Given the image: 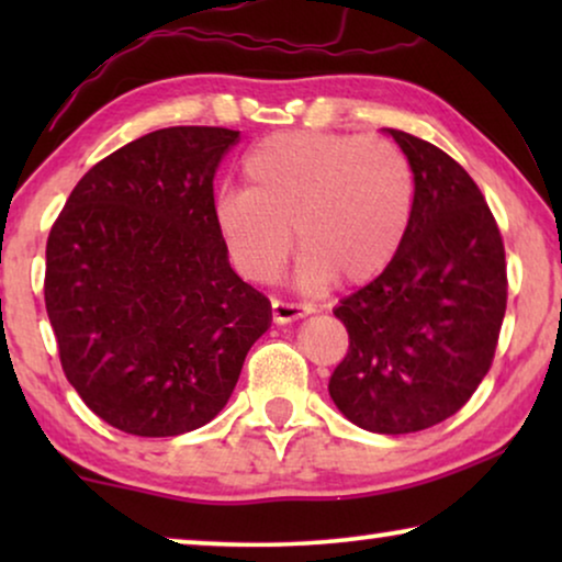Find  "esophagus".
<instances>
[{
	"label": "esophagus",
	"instance_id": "34e87169",
	"mask_svg": "<svg viewBox=\"0 0 562 562\" xmlns=\"http://www.w3.org/2000/svg\"><path fill=\"white\" fill-rule=\"evenodd\" d=\"M271 312H273V322H279V325H289V322L302 319V317H306V314H312L314 306L312 304L281 302V299H273Z\"/></svg>",
	"mask_w": 562,
	"mask_h": 562
}]
</instances>
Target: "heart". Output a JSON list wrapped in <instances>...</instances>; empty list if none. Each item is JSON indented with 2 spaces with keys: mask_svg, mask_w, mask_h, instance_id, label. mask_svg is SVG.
<instances>
[{
  "mask_svg": "<svg viewBox=\"0 0 562 562\" xmlns=\"http://www.w3.org/2000/svg\"><path fill=\"white\" fill-rule=\"evenodd\" d=\"M243 179L245 191L217 199L214 222L237 271L260 283L286 263L291 227L304 286L375 279L402 248L417 202L409 158L383 137L271 135L248 150Z\"/></svg>",
  "mask_w": 562,
  "mask_h": 562,
  "instance_id": "heart-1",
  "label": "heart"
}]
</instances>
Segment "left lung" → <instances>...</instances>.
Instances as JSON below:
<instances>
[{
	"instance_id": "left-lung-1",
	"label": "left lung",
	"mask_w": 562,
	"mask_h": 562,
	"mask_svg": "<svg viewBox=\"0 0 562 562\" xmlns=\"http://www.w3.org/2000/svg\"><path fill=\"white\" fill-rule=\"evenodd\" d=\"M417 202L402 248L335 317L350 348L329 396L352 425L406 435L452 417L494 363L506 312L504 240L481 189L437 145L389 130Z\"/></svg>"
}]
</instances>
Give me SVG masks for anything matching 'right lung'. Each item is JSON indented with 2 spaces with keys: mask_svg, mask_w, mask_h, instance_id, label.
<instances>
[{
  "mask_svg": "<svg viewBox=\"0 0 562 562\" xmlns=\"http://www.w3.org/2000/svg\"><path fill=\"white\" fill-rule=\"evenodd\" d=\"M227 127H166L91 166L45 245L64 373L106 425L173 437L222 412L271 302L227 260L214 173Z\"/></svg>",
  "mask_w": 562,
  "mask_h": 562,
  "instance_id": "obj_1",
  "label": "right lung"
}]
</instances>
